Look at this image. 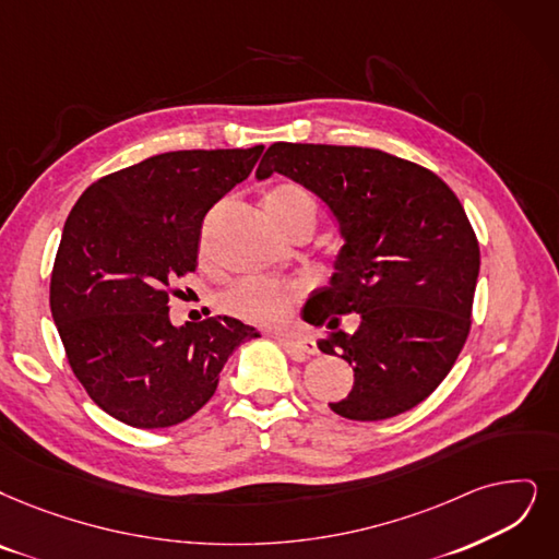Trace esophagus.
Segmentation results:
<instances>
[{"mask_svg": "<svg viewBox=\"0 0 559 559\" xmlns=\"http://www.w3.org/2000/svg\"><path fill=\"white\" fill-rule=\"evenodd\" d=\"M277 342H280L288 353H292L294 357H298V360H305V357L319 353V348H317L314 342H311V340H302V337H294V334L280 332V334H277Z\"/></svg>", "mask_w": 559, "mask_h": 559, "instance_id": "1", "label": "esophagus"}]
</instances>
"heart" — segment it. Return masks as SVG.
<instances>
[{
	"mask_svg": "<svg viewBox=\"0 0 559 559\" xmlns=\"http://www.w3.org/2000/svg\"><path fill=\"white\" fill-rule=\"evenodd\" d=\"M265 211L275 225L292 234L298 227H314L317 202L305 188L282 183L265 194ZM300 298V286L292 282L245 277L222 296V309L248 323L271 325L282 321Z\"/></svg>",
	"mask_w": 559,
	"mask_h": 559,
	"instance_id": "heart-1",
	"label": "heart"
}]
</instances>
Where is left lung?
<instances>
[{"instance_id": "left-lung-1", "label": "left lung", "mask_w": 559, "mask_h": 559, "mask_svg": "<svg viewBox=\"0 0 559 559\" xmlns=\"http://www.w3.org/2000/svg\"><path fill=\"white\" fill-rule=\"evenodd\" d=\"M314 192L344 238L330 284L302 319L325 325L317 346L353 367V390L330 408L376 421L415 408L450 373L471 332L479 242L461 202L433 171L362 146L275 142L257 169ZM361 325L348 335L338 314Z\"/></svg>"}]
</instances>
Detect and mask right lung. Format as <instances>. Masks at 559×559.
I'll return each mask as SVG.
<instances>
[{
    "mask_svg": "<svg viewBox=\"0 0 559 559\" xmlns=\"http://www.w3.org/2000/svg\"><path fill=\"white\" fill-rule=\"evenodd\" d=\"M263 146L169 151L98 178L63 225L50 309L86 394L128 427L165 429L215 394L229 355L261 334L231 317L169 321L194 273L206 213L245 181Z\"/></svg>",
    "mask_w": 559,
    "mask_h": 559,
    "instance_id": "obj_1",
    "label": "right lung"
}]
</instances>
